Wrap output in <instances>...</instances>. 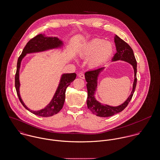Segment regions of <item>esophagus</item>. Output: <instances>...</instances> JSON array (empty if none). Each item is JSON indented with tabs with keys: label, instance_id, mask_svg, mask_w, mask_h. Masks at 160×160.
Listing matches in <instances>:
<instances>
[{
	"label": "esophagus",
	"instance_id": "1",
	"mask_svg": "<svg viewBox=\"0 0 160 160\" xmlns=\"http://www.w3.org/2000/svg\"><path fill=\"white\" fill-rule=\"evenodd\" d=\"M78 76L82 79H84L85 78V76L84 74L82 73H79L78 74Z\"/></svg>",
	"mask_w": 160,
	"mask_h": 160
}]
</instances>
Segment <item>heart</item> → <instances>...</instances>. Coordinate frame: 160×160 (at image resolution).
I'll return each instance as SVG.
<instances>
[{"label":"heart","mask_w":160,"mask_h":160,"mask_svg":"<svg viewBox=\"0 0 160 160\" xmlns=\"http://www.w3.org/2000/svg\"><path fill=\"white\" fill-rule=\"evenodd\" d=\"M114 52L112 44L104 40L95 38L84 45L79 52L81 58L88 60L90 68H97L108 61Z\"/></svg>","instance_id":"1"}]
</instances>
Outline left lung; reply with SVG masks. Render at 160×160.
I'll list each match as a JSON object with an SVG mask.
<instances>
[{
	"mask_svg": "<svg viewBox=\"0 0 160 160\" xmlns=\"http://www.w3.org/2000/svg\"><path fill=\"white\" fill-rule=\"evenodd\" d=\"M114 42L116 46L117 52L112 60L116 61L121 60L127 62L132 65L134 72V80L131 95L129 96L128 99L122 104L116 107H113L106 104H102L97 101L94 97V93L97 86V78L99 74L104 69V67L87 71L85 73V79L87 82L86 84L87 108L93 114L102 117L112 116L114 114L122 112L131 101L137 83V62L132 49L128 44L127 43L117 35L115 37Z\"/></svg>",
	"mask_w": 160,
	"mask_h": 160,
	"instance_id": "1",
	"label": "left lung"
}]
</instances>
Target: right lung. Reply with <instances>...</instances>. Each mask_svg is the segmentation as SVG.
Returning <instances> with one entry per match:
<instances>
[{
  "mask_svg": "<svg viewBox=\"0 0 160 160\" xmlns=\"http://www.w3.org/2000/svg\"><path fill=\"white\" fill-rule=\"evenodd\" d=\"M62 42L56 37H44L42 34L38 35L33 38L30 39L28 43L24 47L22 54L19 57L17 62V68L15 74V88L16 90L17 95L19 99V101L23 106L27 109L30 112L35 115L38 116H52L58 114L63 108L65 99V92L68 86L75 79L76 77V73H67L62 75L60 82L59 84L58 88L51 102L44 108L40 111H33L28 109L24 103L22 101L19 95V70L20 68L21 62L22 58L26 54L43 51L45 50L57 48L60 46Z\"/></svg>",
  "mask_w": 160,
  "mask_h": 160,
  "instance_id": "right-lung-1",
  "label": "right lung"
}]
</instances>
